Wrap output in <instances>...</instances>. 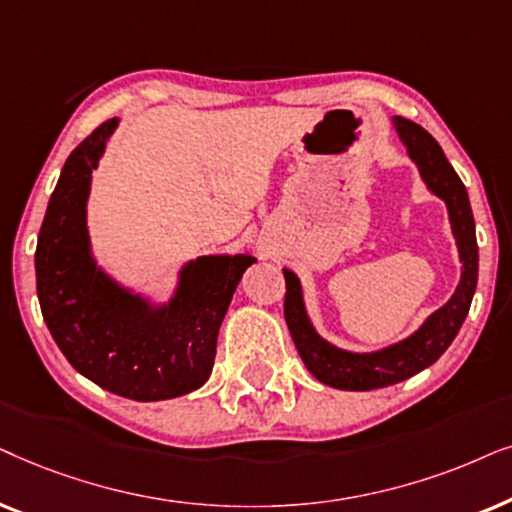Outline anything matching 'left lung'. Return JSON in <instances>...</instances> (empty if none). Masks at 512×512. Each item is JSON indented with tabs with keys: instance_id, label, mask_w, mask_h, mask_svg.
Returning <instances> with one entry per match:
<instances>
[{
	"instance_id": "obj_1",
	"label": "left lung",
	"mask_w": 512,
	"mask_h": 512,
	"mask_svg": "<svg viewBox=\"0 0 512 512\" xmlns=\"http://www.w3.org/2000/svg\"><path fill=\"white\" fill-rule=\"evenodd\" d=\"M393 124L400 140L407 145L412 161L419 166L426 185L447 203L449 222H452V231L463 262L461 283L452 299L442 309L435 311L410 339L388 346L379 353H349L335 349L313 332L309 318H306L297 276L283 269V313L292 342H295L299 356H302L304 365L309 367L313 377L332 388H342V391L384 388L410 379L417 372L426 370L428 365H433L447 351V346L454 342L456 332L461 330V323L466 320L470 302H473L475 285H478L475 220L461 177L449 166L445 152H442V147L435 142L431 133L405 117H395Z\"/></svg>"
}]
</instances>
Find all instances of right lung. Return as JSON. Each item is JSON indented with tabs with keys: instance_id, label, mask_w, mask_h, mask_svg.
Masks as SVG:
<instances>
[{
	"instance_id": "obj_1",
	"label": "right lung",
	"mask_w": 512,
	"mask_h": 512,
	"mask_svg": "<svg viewBox=\"0 0 512 512\" xmlns=\"http://www.w3.org/2000/svg\"><path fill=\"white\" fill-rule=\"evenodd\" d=\"M117 119L67 156L39 229L34 267L42 316L74 370L121 398L152 403L192 393L213 370L217 332L250 255L187 264L168 306L152 309L95 269L88 250L91 170Z\"/></svg>"
}]
</instances>
